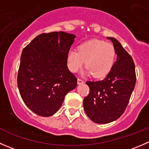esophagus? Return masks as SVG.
Returning <instances> with one entry per match:
<instances>
[{
    "mask_svg": "<svg viewBox=\"0 0 149 149\" xmlns=\"http://www.w3.org/2000/svg\"><path fill=\"white\" fill-rule=\"evenodd\" d=\"M77 83H78V84H84V81L82 80L81 79H80V78H78Z\"/></svg>",
    "mask_w": 149,
    "mask_h": 149,
    "instance_id": "obj_1",
    "label": "esophagus"
}]
</instances>
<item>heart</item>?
Listing matches in <instances>:
<instances>
[{"label":"heart","mask_w":149,"mask_h":149,"mask_svg":"<svg viewBox=\"0 0 149 149\" xmlns=\"http://www.w3.org/2000/svg\"><path fill=\"white\" fill-rule=\"evenodd\" d=\"M116 51L110 43L102 40H91L80 45L78 52L70 49L66 55L68 68L72 73L77 72L85 61L87 74L101 79L107 76L113 68Z\"/></svg>","instance_id":"1"}]
</instances>
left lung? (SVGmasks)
Listing matches in <instances>:
<instances>
[{"label":"left lung","mask_w":149,"mask_h":149,"mask_svg":"<svg viewBox=\"0 0 149 149\" xmlns=\"http://www.w3.org/2000/svg\"><path fill=\"white\" fill-rule=\"evenodd\" d=\"M107 39L113 43L117 61L110 73L103 80L86 82L90 92L84 100L85 112L91 120L99 124L115 121L123 115L136 81L132 57L116 39Z\"/></svg>","instance_id":"8db88e82"}]
</instances>
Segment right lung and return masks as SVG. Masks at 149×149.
<instances>
[{"instance_id": "add662e5", "label": "right lung", "mask_w": 149, "mask_h": 149, "mask_svg": "<svg viewBox=\"0 0 149 149\" xmlns=\"http://www.w3.org/2000/svg\"><path fill=\"white\" fill-rule=\"evenodd\" d=\"M76 36L64 31L37 36L21 55L17 84L25 104L37 115L49 117L61 108L66 94L77 86L66 55Z\"/></svg>"}]
</instances>
